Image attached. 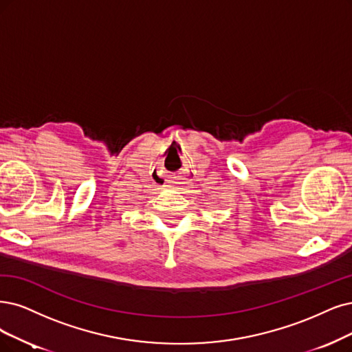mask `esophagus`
Listing matches in <instances>:
<instances>
[{"label":"esophagus","mask_w":352,"mask_h":352,"mask_svg":"<svg viewBox=\"0 0 352 352\" xmlns=\"http://www.w3.org/2000/svg\"><path fill=\"white\" fill-rule=\"evenodd\" d=\"M181 184H186V178L183 175H177V177H171L168 179V187L171 188H177Z\"/></svg>","instance_id":"obj_1"}]
</instances>
